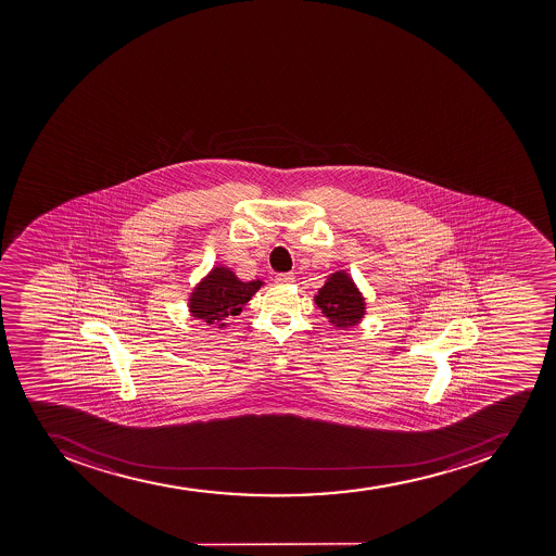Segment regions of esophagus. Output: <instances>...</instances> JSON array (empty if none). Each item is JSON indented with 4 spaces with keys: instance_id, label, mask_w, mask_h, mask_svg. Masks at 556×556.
Wrapping results in <instances>:
<instances>
[{
    "instance_id": "obj_1",
    "label": "esophagus",
    "mask_w": 556,
    "mask_h": 556,
    "mask_svg": "<svg viewBox=\"0 0 556 556\" xmlns=\"http://www.w3.org/2000/svg\"><path fill=\"white\" fill-rule=\"evenodd\" d=\"M293 279H295V276L293 274H277L276 276V282L277 285H288V282H293Z\"/></svg>"
}]
</instances>
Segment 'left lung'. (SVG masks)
I'll use <instances>...</instances> for the list:
<instances>
[{
	"instance_id": "8db88e82",
	"label": "left lung",
	"mask_w": 556,
	"mask_h": 556,
	"mask_svg": "<svg viewBox=\"0 0 556 556\" xmlns=\"http://www.w3.org/2000/svg\"><path fill=\"white\" fill-rule=\"evenodd\" d=\"M315 300L319 309L324 311V315L336 327H349L363 318V295L343 271L332 274L324 288H319Z\"/></svg>"
}]
</instances>
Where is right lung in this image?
Masks as SVG:
<instances>
[{
  "mask_svg": "<svg viewBox=\"0 0 556 556\" xmlns=\"http://www.w3.org/2000/svg\"><path fill=\"white\" fill-rule=\"evenodd\" d=\"M263 285L261 280L241 282L229 268H215L197 286L190 299V311L206 324L224 327L226 319L240 315L241 307Z\"/></svg>",
  "mask_w": 556,
  "mask_h": 556,
  "instance_id": "add662e5",
  "label": "right lung"
}]
</instances>
